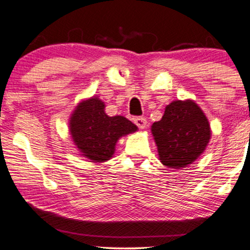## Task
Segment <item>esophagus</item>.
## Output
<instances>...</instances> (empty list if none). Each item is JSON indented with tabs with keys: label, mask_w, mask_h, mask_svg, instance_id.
Returning <instances> with one entry per match:
<instances>
[{
	"label": "esophagus",
	"mask_w": 250,
	"mask_h": 250,
	"mask_svg": "<svg viewBox=\"0 0 250 250\" xmlns=\"http://www.w3.org/2000/svg\"><path fill=\"white\" fill-rule=\"evenodd\" d=\"M134 123L137 125V127L141 128V129H145L146 127H147V120H146L145 117H135Z\"/></svg>",
	"instance_id": "obj_1"
}]
</instances>
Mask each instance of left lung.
I'll list each match as a JSON object with an SVG mask.
<instances>
[{"mask_svg": "<svg viewBox=\"0 0 250 250\" xmlns=\"http://www.w3.org/2000/svg\"><path fill=\"white\" fill-rule=\"evenodd\" d=\"M151 133L161 162L174 169L193 163L210 139L207 117L191 100L167 105L162 119L151 125Z\"/></svg>", "mask_w": 250, "mask_h": 250, "instance_id": "obj_1", "label": "left lung"}]
</instances>
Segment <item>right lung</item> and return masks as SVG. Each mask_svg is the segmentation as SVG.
I'll return each instance as SVG.
<instances>
[{
  "mask_svg": "<svg viewBox=\"0 0 250 250\" xmlns=\"http://www.w3.org/2000/svg\"><path fill=\"white\" fill-rule=\"evenodd\" d=\"M137 127L123 116H108L104 103L97 97L83 101L70 117V134L83 156L104 162L113 156L117 140Z\"/></svg>",
  "mask_w": 250,
  "mask_h": 250,
  "instance_id": "right-lung-1",
  "label": "right lung"
}]
</instances>
